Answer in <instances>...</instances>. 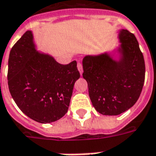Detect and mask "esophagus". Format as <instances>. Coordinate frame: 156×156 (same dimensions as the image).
<instances>
[{
    "mask_svg": "<svg viewBox=\"0 0 156 156\" xmlns=\"http://www.w3.org/2000/svg\"><path fill=\"white\" fill-rule=\"evenodd\" d=\"M78 69L79 73H80V74H83V64H82V63H78Z\"/></svg>",
    "mask_w": 156,
    "mask_h": 156,
    "instance_id": "obj_1",
    "label": "esophagus"
}]
</instances>
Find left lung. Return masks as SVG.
Wrapping results in <instances>:
<instances>
[{
    "label": "left lung",
    "instance_id": "left-lung-1",
    "mask_svg": "<svg viewBox=\"0 0 156 156\" xmlns=\"http://www.w3.org/2000/svg\"><path fill=\"white\" fill-rule=\"evenodd\" d=\"M117 58L109 53L87 55L83 59L93 106L99 113L116 116L131 108L139 98L145 82V60L136 38L121 30Z\"/></svg>",
    "mask_w": 156,
    "mask_h": 156
}]
</instances>
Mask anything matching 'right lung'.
<instances>
[{"instance_id":"1","label":"right lung","mask_w":156,"mask_h":156,"mask_svg":"<svg viewBox=\"0 0 156 156\" xmlns=\"http://www.w3.org/2000/svg\"><path fill=\"white\" fill-rule=\"evenodd\" d=\"M80 78L77 62L60 64L37 51L28 30L10 52L8 87L23 113L40 123H50L68 112L75 82Z\"/></svg>"}]
</instances>
